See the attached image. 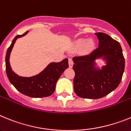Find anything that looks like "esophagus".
<instances>
[{
  "label": "esophagus",
  "instance_id": "obj_1",
  "mask_svg": "<svg viewBox=\"0 0 131 131\" xmlns=\"http://www.w3.org/2000/svg\"><path fill=\"white\" fill-rule=\"evenodd\" d=\"M73 64H74V62H73V61H72V58L69 57V67H70V68H72V66H73Z\"/></svg>",
  "mask_w": 131,
  "mask_h": 131
}]
</instances>
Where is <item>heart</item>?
I'll return each instance as SVG.
<instances>
[{"label":"heart","mask_w":131,"mask_h":131,"mask_svg":"<svg viewBox=\"0 0 131 131\" xmlns=\"http://www.w3.org/2000/svg\"><path fill=\"white\" fill-rule=\"evenodd\" d=\"M76 46L77 47H82L83 52L89 53L94 49L95 44H94V42L92 40H89L86 42V40L84 39H80L76 43Z\"/></svg>","instance_id":"obj_1"}]
</instances>
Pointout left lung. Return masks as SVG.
Masks as SVG:
<instances>
[{
  "instance_id": "8db88e82",
  "label": "left lung",
  "mask_w": 131,
  "mask_h": 131,
  "mask_svg": "<svg viewBox=\"0 0 131 131\" xmlns=\"http://www.w3.org/2000/svg\"><path fill=\"white\" fill-rule=\"evenodd\" d=\"M99 47L90 54L74 57V90L78 97L99 99L116 89L125 70V58L117 41L104 33H95ZM103 56L107 65L102 69H95L94 61Z\"/></svg>"
}]
</instances>
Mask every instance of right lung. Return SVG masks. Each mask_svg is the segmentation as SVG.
I'll return each instance as SVG.
<instances>
[{"label":"right lung","mask_w":131,"mask_h":131,"mask_svg":"<svg viewBox=\"0 0 131 131\" xmlns=\"http://www.w3.org/2000/svg\"><path fill=\"white\" fill-rule=\"evenodd\" d=\"M28 32L18 35L14 37L8 48L6 54V72L12 85L21 94L31 97H43L52 95L55 85L62 72L69 67L68 59H64L59 62H51L39 74L29 78L19 77L12 70L9 58L12 49L18 37L24 36Z\"/></svg>","instance_id":"obj_1"}]
</instances>
